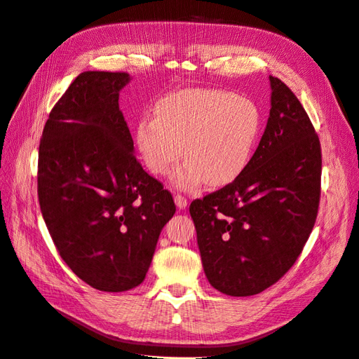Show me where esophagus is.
<instances>
[{
  "label": "esophagus",
  "mask_w": 359,
  "mask_h": 359,
  "mask_svg": "<svg viewBox=\"0 0 359 359\" xmlns=\"http://www.w3.org/2000/svg\"><path fill=\"white\" fill-rule=\"evenodd\" d=\"M175 203H177V206L180 210H184L187 206V199L182 196V194H175Z\"/></svg>",
  "instance_id": "obj_1"
}]
</instances>
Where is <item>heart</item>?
<instances>
[{"label":"heart","mask_w":359,"mask_h":359,"mask_svg":"<svg viewBox=\"0 0 359 359\" xmlns=\"http://www.w3.org/2000/svg\"><path fill=\"white\" fill-rule=\"evenodd\" d=\"M260 130L256 104L241 95L211 90H184L163 97L154 118L144 116L136 130L137 148L154 175H175L180 187L205 181L223 187L247 168Z\"/></svg>","instance_id":"1"}]
</instances>
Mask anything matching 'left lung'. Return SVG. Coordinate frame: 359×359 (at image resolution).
<instances>
[{
	"instance_id": "1",
	"label": "left lung",
	"mask_w": 359,
	"mask_h": 359,
	"mask_svg": "<svg viewBox=\"0 0 359 359\" xmlns=\"http://www.w3.org/2000/svg\"><path fill=\"white\" fill-rule=\"evenodd\" d=\"M269 82V118L247 168L190 205L205 276L231 297L277 283L297 262L319 210V136L289 86L274 76Z\"/></svg>"
}]
</instances>
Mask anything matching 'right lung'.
<instances>
[{"label": "right lung", "instance_id": "obj_1", "mask_svg": "<svg viewBox=\"0 0 359 359\" xmlns=\"http://www.w3.org/2000/svg\"><path fill=\"white\" fill-rule=\"evenodd\" d=\"M124 72H83L52 107L39 147L37 194L60 256L85 283L124 292L142 283L175 214L170 191L133 154L119 91Z\"/></svg>", "mask_w": 359, "mask_h": 359}]
</instances>
